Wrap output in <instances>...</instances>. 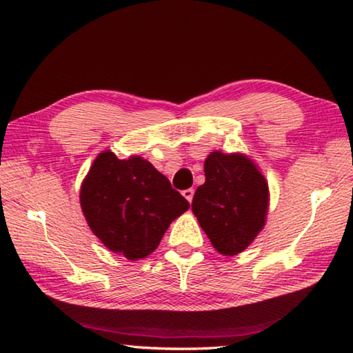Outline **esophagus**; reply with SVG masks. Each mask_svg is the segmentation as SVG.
<instances>
[{
    "instance_id": "obj_1",
    "label": "esophagus",
    "mask_w": 353,
    "mask_h": 353,
    "mask_svg": "<svg viewBox=\"0 0 353 353\" xmlns=\"http://www.w3.org/2000/svg\"><path fill=\"white\" fill-rule=\"evenodd\" d=\"M182 194H183V198H185L188 203H192L193 194H194V190H193V188H187V190H183V192H182Z\"/></svg>"
}]
</instances>
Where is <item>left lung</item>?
Returning <instances> with one entry per match:
<instances>
[{"label":"left lung","mask_w":353,"mask_h":353,"mask_svg":"<svg viewBox=\"0 0 353 353\" xmlns=\"http://www.w3.org/2000/svg\"><path fill=\"white\" fill-rule=\"evenodd\" d=\"M206 182L194 192L192 210L210 244L222 255L245 250L266 223L270 188L259 166L244 154L210 152Z\"/></svg>","instance_id":"obj_1"}]
</instances>
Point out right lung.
Returning a JSON list of instances; mask_svg holds the SVG:
<instances>
[{
    "label": "right lung",
    "instance_id": "right-lung-1",
    "mask_svg": "<svg viewBox=\"0 0 353 353\" xmlns=\"http://www.w3.org/2000/svg\"><path fill=\"white\" fill-rule=\"evenodd\" d=\"M81 208L93 234L131 261L159 247L172 220L190 204L139 155L120 160L103 150L81 185Z\"/></svg>",
    "mask_w": 353,
    "mask_h": 353
}]
</instances>
